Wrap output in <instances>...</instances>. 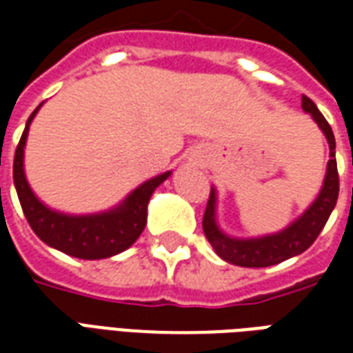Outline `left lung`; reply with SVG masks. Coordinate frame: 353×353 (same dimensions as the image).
Masks as SVG:
<instances>
[{"label": "left lung", "instance_id": "1", "mask_svg": "<svg viewBox=\"0 0 353 353\" xmlns=\"http://www.w3.org/2000/svg\"><path fill=\"white\" fill-rule=\"evenodd\" d=\"M303 109L306 113H310L312 119L323 130L327 141H329V149H331L323 189L319 192L316 202L304 212L303 217H299L293 225H289L288 229L281 230L278 234H272V236L253 238V240L229 238L217 229V225H215V191L212 189L206 212L202 217V229H204L208 242L212 244L215 253L227 263L248 266V268H261V266L278 265L281 261L301 255L314 244V240L319 236V232L325 227L327 219L333 212L336 199H339V170H336V159H334L333 130H331V124L325 121V117L321 115L318 105L308 96H303Z\"/></svg>", "mask_w": 353, "mask_h": 353}]
</instances>
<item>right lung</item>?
Masks as SVG:
<instances>
[{
	"instance_id": "right-lung-1",
	"label": "right lung",
	"mask_w": 353,
	"mask_h": 353,
	"mask_svg": "<svg viewBox=\"0 0 353 353\" xmlns=\"http://www.w3.org/2000/svg\"><path fill=\"white\" fill-rule=\"evenodd\" d=\"M37 109L28 119L12 162V179L17 194L32 230L50 248H57L79 259H105L128 250L145 229L147 204L151 194L170 176V172L139 185L121 206L108 214L64 215L52 212L35 199L24 176V145L30 123Z\"/></svg>"
}]
</instances>
